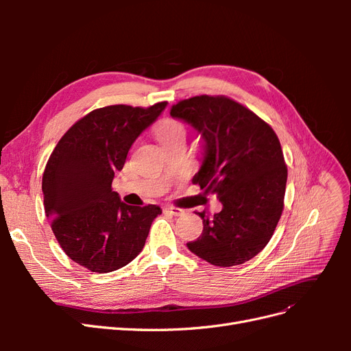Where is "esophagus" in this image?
Returning <instances> with one entry per match:
<instances>
[{
	"instance_id": "esophagus-1",
	"label": "esophagus",
	"mask_w": 351,
	"mask_h": 351,
	"mask_svg": "<svg viewBox=\"0 0 351 351\" xmlns=\"http://www.w3.org/2000/svg\"><path fill=\"white\" fill-rule=\"evenodd\" d=\"M164 212H167V214L173 215V217H178V215H182V214H183V210H182V209L174 208V206H164Z\"/></svg>"
}]
</instances>
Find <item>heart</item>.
Masks as SVG:
<instances>
[{
	"mask_svg": "<svg viewBox=\"0 0 351 351\" xmlns=\"http://www.w3.org/2000/svg\"><path fill=\"white\" fill-rule=\"evenodd\" d=\"M187 129L182 121L167 120L158 127L156 137L162 146L171 145L176 142H186Z\"/></svg>",
	"mask_w": 351,
	"mask_h": 351,
	"instance_id": "heart-1",
	"label": "heart"
}]
</instances>
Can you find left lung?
<instances>
[{
  "mask_svg": "<svg viewBox=\"0 0 351 351\" xmlns=\"http://www.w3.org/2000/svg\"><path fill=\"white\" fill-rule=\"evenodd\" d=\"M169 114L197 132L204 152L192 182L222 205L212 218L200 212L204 231L189 250L215 267L250 261L271 240L284 208L287 167L277 134L226 97L184 99Z\"/></svg>",
  "mask_w": 351,
  "mask_h": 351,
  "instance_id": "1",
  "label": "left lung"
}]
</instances>
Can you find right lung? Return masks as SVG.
Wrapping results in <instances>:
<instances>
[{
    "instance_id": "right-lung-1",
    "label": "right lung",
    "mask_w": 351,
    "mask_h": 351,
    "mask_svg": "<svg viewBox=\"0 0 351 351\" xmlns=\"http://www.w3.org/2000/svg\"><path fill=\"white\" fill-rule=\"evenodd\" d=\"M167 104L95 110L70 127L48 159L42 177L47 218L67 256L92 272L130 263L162 212L156 205H125L111 184L134 141Z\"/></svg>"
}]
</instances>
